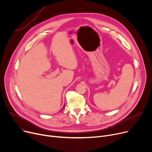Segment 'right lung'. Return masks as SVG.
Instances as JSON below:
<instances>
[{"mask_svg": "<svg viewBox=\"0 0 152 152\" xmlns=\"http://www.w3.org/2000/svg\"><path fill=\"white\" fill-rule=\"evenodd\" d=\"M64 107H63V108H62V109H61V110H62V109H64Z\"/></svg>", "mask_w": 152, "mask_h": 152, "instance_id": "1", "label": "right lung"}]
</instances>
